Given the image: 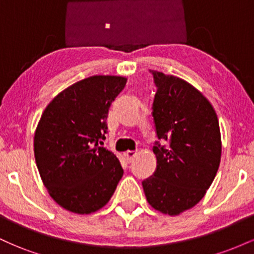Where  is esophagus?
I'll list each match as a JSON object with an SVG mask.
<instances>
[{
	"instance_id": "1",
	"label": "esophagus",
	"mask_w": 254,
	"mask_h": 254,
	"mask_svg": "<svg viewBox=\"0 0 254 254\" xmlns=\"http://www.w3.org/2000/svg\"><path fill=\"white\" fill-rule=\"evenodd\" d=\"M124 155H125V159H127V162H131L133 159H135V156L137 155V151H135V150H127V153L124 154Z\"/></svg>"
}]
</instances>
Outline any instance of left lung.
<instances>
[{"instance_id": "8db88e82", "label": "left lung", "mask_w": 254, "mask_h": 254, "mask_svg": "<svg viewBox=\"0 0 254 254\" xmlns=\"http://www.w3.org/2000/svg\"><path fill=\"white\" fill-rule=\"evenodd\" d=\"M156 94L153 117L156 171L142 183L148 203L176 216L193 208L205 196L221 161L220 125L214 107L183 78L153 70Z\"/></svg>"}]
</instances>
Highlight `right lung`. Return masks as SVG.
I'll use <instances>...</instances> for the list:
<instances>
[{"instance_id":"1","label":"right lung","mask_w":254,"mask_h":254,"mask_svg":"<svg viewBox=\"0 0 254 254\" xmlns=\"http://www.w3.org/2000/svg\"><path fill=\"white\" fill-rule=\"evenodd\" d=\"M127 81L113 75L83 78L44 110L34 132V157L49 194L65 210L98 211L123 177L118 157L98 143L107 132L111 103Z\"/></svg>"}]
</instances>
